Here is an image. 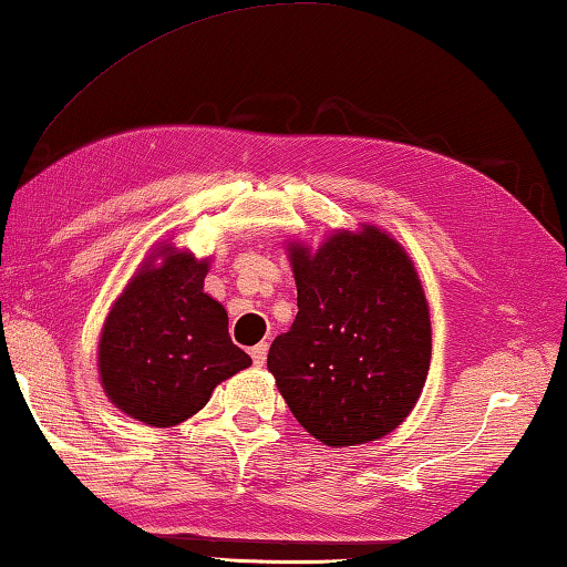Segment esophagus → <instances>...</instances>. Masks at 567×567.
Instances as JSON below:
<instances>
[{"mask_svg": "<svg viewBox=\"0 0 567 567\" xmlns=\"http://www.w3.org/2000/svg\"><path fill=\"white\" fill-rule=\"evenodd\" d=\"M250 354H252V362H255V367H262V364H265V359H267V342L255 344V347L250 349Z\"/></svg>", "mask_w": 567, "mask_h": 567, "instance_id": "esophagus-1", "label": "esophagus"}]
</instances>
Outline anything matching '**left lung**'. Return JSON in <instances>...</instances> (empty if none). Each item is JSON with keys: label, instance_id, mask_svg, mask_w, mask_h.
Listing matches in <instances>:
<instances>
[{"label": "left lung", "instance_id": "obj_1", "mask_svg": "<svg viewBox=\"0 0 567 567\" xmlns=\"http://www.w3.org/2000/svg\"><path fill=\"white\" fill-rule=\"evenodd\" d=\"M297 312L267 354L287 406L324 446L369 444L416 406L431 364L419 272L394 235L359 223L312 250L287 240Z\"/></svg>", "mask_w": 567, "mask_h": 567}]
</instances>
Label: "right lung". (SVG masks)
I'll use <instances>...</instances> for the list:
<instances>
[{"label":"right lung","instance_id":"right-lung-1","mask_svg":"<svg viewBox=\"0 0 567 567\" xmlns=\"http://www.w3.org/2000/svg\"><path fill=\"white\" fill-rule=\"evenodd\" d=\"M210 255L156 243L113 300L96 349L109 401L141 424L171 429L252 359L233 344L228 312L203 290Z\"/></svg>","mask_w":567,"mask_h":567}]
</instances>
